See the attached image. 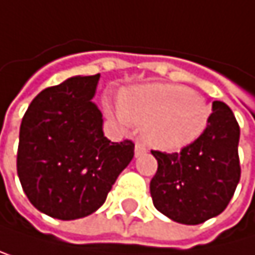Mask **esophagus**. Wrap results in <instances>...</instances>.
I'll list each match as a JSON object with an SVG mask.
<instances>
[{"instance_id": "obj_1", "label": "esophagus", "mask_w": 255, "mask_h": 255, "mask_svg": "<svg viewBox=\"0 0 255 255\" xmlns=\"http://www.w3.org/2000/svg\"><path fill=\"white\" fill-rule=\"evenodd\" d=\"M147 152V149H146V146L141 143V141H137L135 143V157H141V155H144Z\"/></svg>"}]
</instances>
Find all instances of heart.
Segmentation results:
<instances>
[{
  "mask_svg": "<svg viewBox=\"0 0 255 255\" xmlns=\"http://www.w3.org/2000/svg\"><path fill=\"white\" fill-rule=\"evenodd\" d=\"M105 106L112 114L106 98ZM211 115L206 100L186 86L152 83L126 89L117 117L143 128L146 143L164 152H175L192 144L205 132Z\"/></svg>",
  "mask_w": 255,
  "mask_h": 255,
  "instance_id": "obj_1",
  "label": "heart"
}]
</instances>
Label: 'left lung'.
<instances>
[{
	"label": "left lung",
	"mask_w": 255,
	"mask_h": 255,
	"mask_svg": "<svg viewBox=\"0 0 255 255\" xmlns=\"http://www.w3.org/2000/svg\"><path fill=\"white\" fill-rule=\"evenodd\" d=\"M240 128L223 101L212 103L205 132L180 152L152 150L158 168L150 180L154 206L171 220L198 225L222 214L240 180Z\"/></svg>",
	"instance_id": "1"
}]
</instances>
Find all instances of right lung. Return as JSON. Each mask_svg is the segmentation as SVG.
<instances>
[{"label": "right lung", "mask_w": 255, "mask_h": 255, "mask_svg": "<svg viewBox=\"0 0 255 255\" xmlns=\"http://www.w3.org/2000/svg\"><path fill=\"white\" fill-rule=\"evenodd\" d=\"M100 75L72 77L39 92L22 117L16 171L29 202L46 216L75 220L95 212L133 157L111 143L92 98Z\"/></svg>", "instance_id": "add662e5"}]
</instances>
